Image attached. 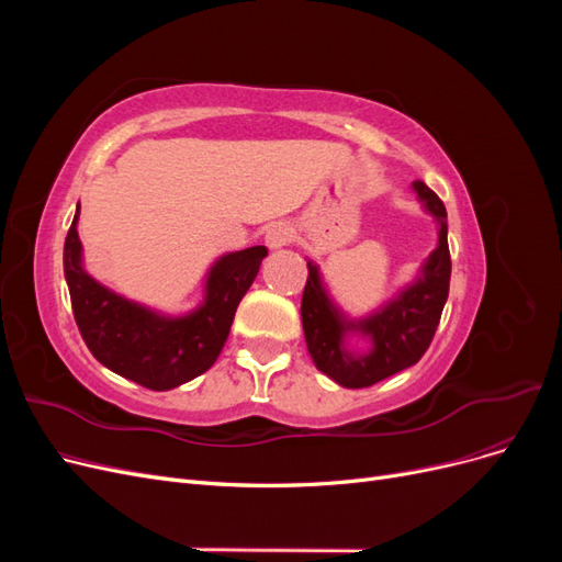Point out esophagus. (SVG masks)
I'll return each mask as SVG.
<instances>
[{"label": "esophagus", "instance_id": "obj_1", "mask_svg": "<svg viewBox=\"0 0 562 562\" xmlns=\"http://www.w3.org/2000/svg\"><path fill=\"white\" fill-rule=\"evenodd\" d=\"M293 227L288 223H271L265 232V244L269 248H283L293 241Z\"/></svg>", "mask_w": 562, "mask_h": 562}]
</instances>
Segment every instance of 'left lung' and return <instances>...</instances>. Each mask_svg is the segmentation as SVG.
<instances>
[{"instance_id":"left-lung-1","label":"left lung","mask_w":562,"mask_h":562,"mask_svg":"<svg viewBox=\"0 0 562 562\" xmlns=\"http://www.w3.org/2000/svg\"><path fill=\"white\" fill-rule=\"evenodd\" d=\"M417 196L438 220V246L424 262L419 279L391 300L386 307L363 321H347L328 300L316 265L307 262L310 277L302 293V328L314 366L347 389L378 384L415 366L429 349L450 291V248L443 201L422 180L413 182ZM349 331L370 336V355H351L344 347Z\"/></svg>"}]
</instances>
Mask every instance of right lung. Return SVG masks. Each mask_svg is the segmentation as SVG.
Listing matches in <instances>:
<instances>
[{"label":"right lung","instance_id":"right-lung-1","mask_svg":"<svg viewBox=\"0 0 562 562\" xmlns=\"http://www.w3.org/2000/svg\"><path fill=\"white\" fill-rule=\"evenodd\" d=\"M75 213L65 236L63 267L77 328L95 359L116 375L166 391L206 372L223 351L241 297L260 271L265 246L220 258L206 281V300L187 316L168 318L119 297L81 267Z\"/></svg>","mask_w":562,"mask_h":562}]
</instances>
